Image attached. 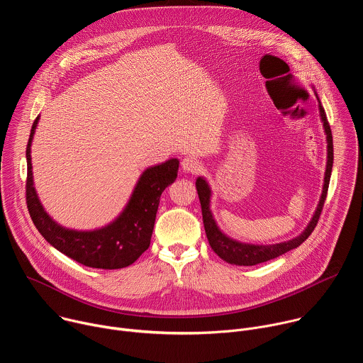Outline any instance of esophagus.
Masks as SVG:
<instances>
[{
    "label": "esophagus",
    "instance_id": "esophagus-1",
    "mask_svg": "<svg viewBox=\"0 0 363 363\" xmlns=\"http://www.w3.org/2000/svg\"><path fill=\"white\" fill-rule=\"evenodd\" d=\"M181 167H182V169H184L185 172L195 174L196 171H199L201 162H199L196 158H194V157H185V158L182 160V162H181Z\"/></svg>",
    "mask_w": 363,
    "mask_h": 363
}]
</instances>
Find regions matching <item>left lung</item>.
Instances as JSON below:
<instances>
[{
    "mask_svg": "<svg viewBox=\"0 0 363 363\" xmlns=\"http://www.w3.org/2000/svg\"><path fill=\"white\" fill-rule=\"evenodd\" d=\"M319 101V98H318ZM319 113H320V119L323 123V128H325V134H326V143H328V162H326V171H325V181H323V189H322V195L318 203V208L311 219V222L308 223V226L305 228V230L291 239L286 240V242H281V244H275V245H252V244H244V242H238V240L226 236L223 232H220V229L218 228L209 203H211V188L208 185V182L203 178H198L195 185H196V191H198V196H199V202H201V208H202V219H203V226H205V232H206V238L208 242L211 245V248L213 250V252L223 261H226L228 264H233V265H240V267H252L257 264H262L267 261H271L274 258H278L281 255H284L285 252L298 248L302 242L308 239V236L313 232L315 226L318 225L326 195H328V186H329V181H330V172H332V165H333V141H332V131L328 123V118L325 113L323 106L320 105L319 101Z\"/></svg>",
    "mask_w": 363,
    "mask_h": 363,
    "instance_id": "1",
    "label": "left lung"
}]
</instances>
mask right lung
I'll use <instances>...</instances> for the list:
<instances>
[{
  "instance_id": "right-lung-1",
  "label": "right lung",
  "mask_w": 363,
  "mask_h": 363,
  "mask_svg": "<svg viewBox=\"0 0 363 363\" xmlns=\"http://www.w3.org/2000/svg\"><path fill=\"white\" fill-rule=\"evenodd\" d=\"M40 116L35 118L27 145L26 198L38 232L68 258L98 269H121L134 264L151 244L160 198L178 175V160H168L144 171L121 215L104 228L75 230L58 225L43 208L33 182L31 143Z\"/></svg>"
}]
</instances>
